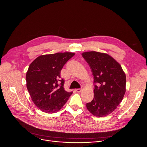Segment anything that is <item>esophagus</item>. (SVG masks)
I'll return each instance as SVG.
<instances>
[{
  "label": "esophagus",
  "mask_w": 147,
  "mask_h": 147,
  "mask_svg": "<svg viewBox=\"0 0 147 147\" xmlns=\"http://www.w3.org/2000/svg\"><path fill=\"white\" fill-rule=\"evenodd\" d=\"M82 88H77V89H76V91L77 92H80L81 91H82Z\"/></svg>",
  "instance_id": "esophagus-1"
}]
</instances>
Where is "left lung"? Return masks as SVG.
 Returning <instances> with one entry per match:
<instances>
[{"label":"left lung","instance_id":"8db88e82","mask_svg":"<svg viewBox=\"0 0 147 147\" xmlns=\"http://www.w3.org/2000/svg\"><path fill=\"white\" fill-rule=\"evenodd\" d=\"M94 76V96L87 103V109L96 117L113 112L121 102L125 92L126 77L121 66L111 56L95 51L84 52Z\"/></svg>","mask_w":147,"mask_h":147}]
</instances>
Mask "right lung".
<instances>
[{
  "label": "right lung",
  "mask_w": 147,
  "mask_h": 147,
  "mask_svg": "<svg viewBox=\"0 0 147 147\" xmlns=\"http://www.w3.org/2000/svg\"><path fill=\"white\" fill-rule=\"evenodd\" d=\"M74 55L65 52L42 55L30 65L26 74L27 88L33 102L40 111L47 113L59 111L72 94L65 90V80L60 74Z\"/></svg>",
  "instance_id": "1"
}]
</instances>
